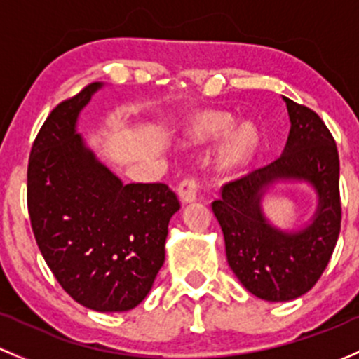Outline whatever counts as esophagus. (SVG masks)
<instances>
[{"mask_svg": "<svg viewBox=\"0 0 359 359\" xmlns=\"http://www.w3.org/2000/svg\"><path fill=\"white\" fill-rule=\"evenodd\" d=\"M201 181H198L195 176H188L178 184V195L183 204H188V202H194L197 198L198 191H201Z\"/></svg>", "mask_w": 359, "mask_h": 359, "instance_id": "34e87169", "label": "esophagus"}]
</instances>
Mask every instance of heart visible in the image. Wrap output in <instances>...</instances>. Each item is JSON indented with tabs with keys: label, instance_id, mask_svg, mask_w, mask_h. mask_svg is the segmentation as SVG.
<instances>
[{
	"label": "heart",
	"instance_id": "1",
	"mask_svg": "<svg viewBox=\"0 0 359 359\" xmlns=\"http://www.w3.org/2000/svg\"><path fill=\"white\" fill-rule=\"evenodd\" d=\"M231 126V117L223 114H207L198 121V129L205 135H221ZM257 145V131L252 124H242L226 140L223 150V161L226 165L242 164L250 157Z\"/></svg>",
	"mask_w": 359,
	"mask_h": 359
}]
</instances>
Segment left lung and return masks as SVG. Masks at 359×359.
<instances>
[{
    "mask_svg": "<svg viewBox=\"0 0 359 359\" xmlns=\"http://www.w3.org/2000/svg\"><path fill=\"white\" fill-rule=\"evenodd\" d=\"M283 100L290 117L283 154L223 184L221 197L212 202L228 264L250 294L271 302L292 301L315 287L334 252L342 219L334 136L316 112ZM278 179H304L317 190V212L302 231H278L262 214V195Z\"/></svg>",
    "mask_w": 359,
    "mask_h": 359,
    "instance_id": "left-lung-1",
    "label": "left lung"
}]
</instances>
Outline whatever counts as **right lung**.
I'll return each mask as SVG.
<instances>
[{"mask_svg":"<svg viewBox=\"0 0 359 359\" xmlns=\"http://www.w3.org/2000/svg\"><path fill=\"white\" fill-rule=\"evenodd\" d=\"M100 88L64 100L44 121L29 155L27 209L62 289L86 308L114 313L136 308L152 289L180 201L165 183L124 184L86 149L77 116Z\"/></svg>","mask_w":359,"mask_h":359,"instance_id":"add662e5","label":"right lung"}]
</instances>
